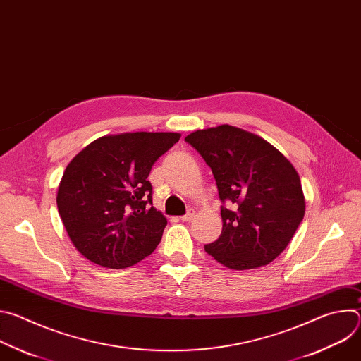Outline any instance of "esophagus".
<instances>
[{
  "instance_id": "esophagus-1",
  "label": "esophagus",
  "mask_w": 361,
  "mask_h": 361,
  "mask_svg": "<svg viewBox=\"0 0 361 361\" xmlns=\"http://www.w3.org/2000/svg\"><path fill=\"white\" fill-rule=\"evenodd\" d=\"M192 217H194V212H191V210H190L187 214L181 216V217H180V220H181V221H190V220H192Z\"/></svg>"
}]
</instances>
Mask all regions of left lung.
<instances>
[{
  "instance_id": "8db88e82",
  "label": "left lung",
  "mask_w": 361,
  "mask_h": 361,
  "mask_svg": "<svg viewBox=\"0 0 361 361\" xmlns=\"http://www.w3.org/2000/svg\"><path fill=\"white\" fill-rule=\"evenodd\" d=\"M185 141L212 169L223 202L221 234L204 250L233 270L273 262L305 212L293 164L262 137L227 124L191 133ZM226 202L233 205L231 211L224 207Z\"/></svg>"
}]
</instances>
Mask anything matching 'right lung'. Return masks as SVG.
Returning a JSON list of instances; mask_svg holds the SVG:
<instances>
[{"instance_id":"1","label":"right lung","mask_w":361,"mask_h":361,"mask_svg":"<svg viewBox=\"0 0 361 361\" xmlns=\"http://www.w3.org/2000/svg\"><path fill=\"white\" fill-rule=\"evenodd\" d=\"M178 133H126L92 141L67 166L57 207L75 248L94 264L126 269L161 241L166 217L152 207L151 167Z\"/></svg>"}]
</instances>
